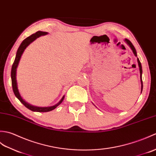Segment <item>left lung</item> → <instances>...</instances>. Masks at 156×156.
<instances>
[{
    "mask_svg": "<svg viewBox=\"0 0 156 156\" xmlns=\"http://www.w3.org/2000/svg\"><path fill=\"white\" fill-rule=\"evenodd\" d=\"M126 42L127 43L128 45H129L130 47L131 50L133 51V54L136 55V56H137V53H136V49H135L134 46L133 45V44L131 43V41L129 40H128L127 39H125ZM137 62H138V65H139V67H140V79H141V92H142V89H143V81H142V67H141V64L140 63V61L139 60V58H137Z\"/></svg>",
    "mask_w": 156,
    "mask_h": 156,
    "instance_id": "1",
    "label": "left lung"
}]
</instances>
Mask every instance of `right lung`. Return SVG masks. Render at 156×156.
Here are the masks:
<instances>
[{
    "instance_id": "obj_1",
    "label": "right lung",
    "mask_w": 156,
    "mask_h": 156,
    "mask_svg": "<svg viewBox=\"0 0 156 156\" xmlns=\"http://www.w3.org/2000/svg\"><path fill=\"white\" fill-rule=\"evenodd\" d=\"M47 34V32H43V31H38V32L35 33L34 34H31L30 36L28 37L27 38H26L25 39H24L23 41V42L20 44V45L19 46L18 50H17L16 52V57L15 61L12 64V69H11V80H12V90L13 92L15 93V96L17 98L19 99V101L21 102L23 104L25 105L27 108L29 109L30 110L33 111V112H50V111L53 110L54 109L56 108V107L61 104L62 103V101H63L65 96H63L62 98L61 101L58 102L57 104H56L55 105L51 106V107H34L33 105H30L29 103H27V102H25L24 100L22 99L21 97H20L19 92L18 91V88H17V83H16V68L18 67V65L19 63L20 58L21 57V55L23 53L24 51L26 49V47L29 45V44L32 43L33 41L35 40L37 38L39 37L41 35H44V34Z\"/></svg>"
}]
</instances>
